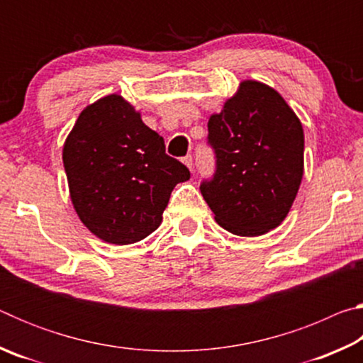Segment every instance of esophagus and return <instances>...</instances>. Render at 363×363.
<instances>
[{"mask_svg": "<svg viewBox=\"0 0 363 363\" xmlns=\"http://www.w3.org/2000/svg\"><path fill=\"white\" fill-rule=\"evenodd\" d=\"M182 162H184V164H186V167H187L189 169H192V167H194V158H192V155L184 157Z\"/></svg>", "mask_w": 363, "mask_h": 363, "instance_id": "1", "label": "esophagus"}]
</instances>
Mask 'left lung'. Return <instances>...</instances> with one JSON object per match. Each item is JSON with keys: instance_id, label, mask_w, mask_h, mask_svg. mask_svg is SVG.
Here are the masks:
<instances>
[{"instance_id": "obj_1", "label": "left lung", "mask_w": 363, "mask_h": 363, "mask_svg": "<svg viewBox=\"0 0 363 363\" xmlns=\"http://www.w3.org/2000/svg\"><path fill=\"white\" fill-rule=\"evenodd\" d=\"M216 173L200 186L216 223L240 237L279 227L304 173V131L296 113L270 86L245 79L208 120Z\"/></svg>"}]
</instances>
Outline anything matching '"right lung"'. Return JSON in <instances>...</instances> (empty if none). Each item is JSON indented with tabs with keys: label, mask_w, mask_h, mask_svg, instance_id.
Returning a JSON list of instances; mask_svg holds the SVG:
<instances>
[{
	"label": "right lung",
	"mask_w": 363,
	"mask_h": 363,
	"mask_svg": "<svg viewBox=\"0 0 363 363\" xmlns=\"http://www.w3.org/2000/svg\"><path fill=\"white\" fill-rule=\"evenodd\" d=\"M62 160L78 218L112 245L136 243L157 230L176 184L190 177L120 94L101 97L79 113Z\"/></svg>",
	"instance_id": "add662e5"
}]
</instances>
